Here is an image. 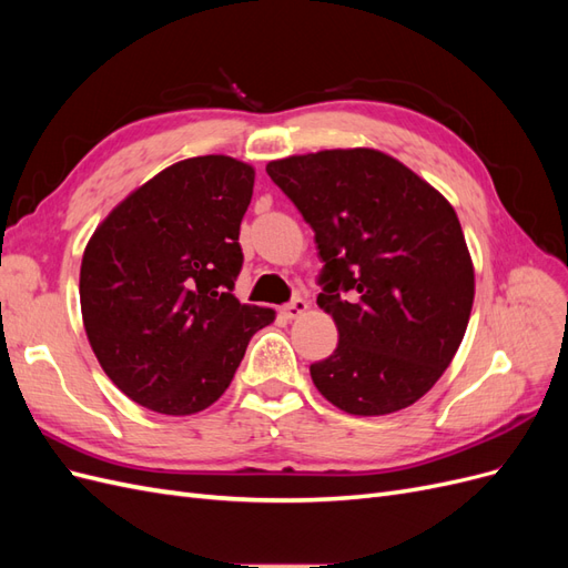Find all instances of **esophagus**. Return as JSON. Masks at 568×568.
I'll return each mask as SVG.
<instances>
[{
    "label": "esophagus",
    "mask_w": 568,
    "mask_h": 568,
    "mask_svg": "<svg viewBox=\"0 0 568 568\" xmlns=\"http://www.w3.org/2000/svg\"><path fill=\"white\" fill-rule=\"evenodd\" d=\"M282 313H284V317H286V320H298L301 315H305V313H307V301H303V298H294V301H291L288 305H284V307H282Z\"/></svg>",
    "instance_id": "esophagus-1"
}]
</instances>
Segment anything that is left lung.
I'll return each instance as SVG.
<instances>
[{
    "label": "left lung",
    "instance_id": "1",
    "mask_svg": "<svg viewBox=\"0 0 568 568\" xmlns=\"http://www.w3.org/2000/svg\"><path fill=\"white\" fill-rule=\"evenodd\" d=\"M324 261L317 305L336 351L311 365L317 390L355 417L417 403L450 367L474 305L459 217L436 186L369 146L267 163Z\"/></svg>",
    "mask_w": 568,
    "mask_h": 568
}]
</instances>
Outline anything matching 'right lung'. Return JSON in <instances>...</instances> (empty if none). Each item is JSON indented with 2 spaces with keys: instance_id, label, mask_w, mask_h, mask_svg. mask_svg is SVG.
Wrapping results in <instances>:
<instances>
[{
  "instance_id": "obj_1",
  "label": "right lung",
  "mask_w": 568,
  "mask_h": 568,
  "mask_svg": "<svg viewBox=\"0 0 568 568\" xmlns=\"http://www.w3.org/2000/svg\"><path fill=\"white\" fill-rule=\"evenodd\" d=\"M253 180V165L222 153L178 161L120 201L84 246V334L136 405L168 417L211 407L251 336L277 317L232 294Z\"/></svg>"
}]
</instances>
